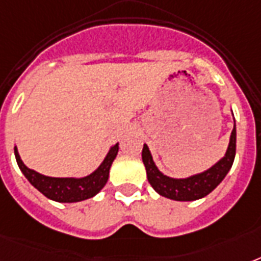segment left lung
<instances>
[{"label": "left lung", "instance_id": "1", "mask_svg": "<svg viewBox=\"0 0 261 261\" xmlns=\"http://www.w3.org/2000/svg\"><path fill=\"white\" fill-rule=\"evenodd\" d=\"M236 155V123L234 128L231 131L230 142L227 146L226 154L221 159L214 167L202 172L199 174H194L187 178H172L157 169L154 161L151 159L150 151L147 145H143L142 161L146 168L147 180L150 186L159 192L161 196L178 200V202H190L196 199L204 198L211 191L217 188L219 182L222 181L227 172L230 171Z\"/></svg>", "mask_w": 261, "mask_h": 261}]
</instances>
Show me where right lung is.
<instances>
[{"mask_svg": "<svg viewBox=\"0 0 261 261\" xmlns=\"http://www.w3.org/2000/svg\"><path fill=\"white\" fill-rule=\"evenodd\" d=\"M118 150L119 146L116 143L115 146L111 147L101 165L92 174L81 178L48 177V176H44V174H40L27 168L18 155L17 147H14V155H16L18 168L28 178V181L36 190L40 191L44 196L51 200H55V202L74 203L92 198L106 186L108 176H110V168L118 154Z\"/></svg>", "mask_w": 261, "mask_h": 261, "instance_id": "obj_1", "label": "right lung"}]
</instances>
